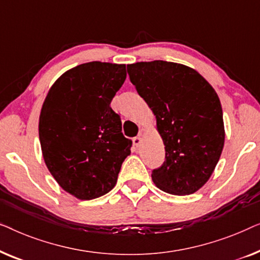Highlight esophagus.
<instances>
[{"instance_id": "1", "label": "esophagus", "mask_w": 260, "mask_h": 260, "mask_svg": "<svg viewBox=\"0 0 260 260\" xmlns=\"http://www.w3.org/2000/svg\"><path fill=\"white\" fill-rule=\"evenodd\" d=\"M141 142H142L141 137H135V138H133V144H134V146H137V147H139V146L141 145Z\"/></svg>"}]
</instances>
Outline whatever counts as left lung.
Returning a JSON list of instances; mask_svg holds the SVG:
<instances>
[{"label": "left lung", "instance_id": "1", "mask_svg": "<svg viewBox=\"0 0 260 260\" xmlns=\"http://www.w3.org/2000/svg\"><path fill=\"white\" fill-rule=\"evenodd\" d=\"M127 72L165 145V161L153 170V182L170 194H192L210 179L224 148L218 94L196 69L175 62H137Z\"/></svg>", "mask_w": 260, "mask_h": 260}]
</instances>
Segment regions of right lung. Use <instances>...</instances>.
<instances>
[{"label": "right lung", "instance_id": "obj_1", "mask_svg": "<svg viewBox=\"0 0 260 260\" xmlns=\"http://www.w3.org/2000/svg\"><path fill=\"white\" fill-rule=\"evenodd\" d=\"M126 75V64H79L54 82L43 101L39 119L43 160L57 184L80 200L111 191L131 154L132 141L111 108Z\"/></svg>", "mask_w": 260, "mask_h": 260}]
</instances>
